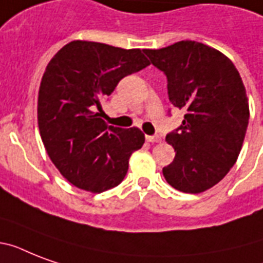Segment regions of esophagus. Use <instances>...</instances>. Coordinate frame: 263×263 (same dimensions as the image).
<instances>
[{
    "mask_svg": "<svg viewBox=\"0 0 263 263\" xmlns=\"http://www.w3.org/2000/svg\"><path fill=\"white\" fill-rule=\"evenodd\" d=\"M146 140L147 142H150V143H158V142H161V136L160 135H147L146 136Z\"/></svg>",
    "mask_w": 263,
    "mask_h": 263,
    "instance_id": "1",
    "label": "esophagus"
}]
</instances>
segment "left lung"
<instances>
[{"mask_svg":"<svg viewBox=\"0 0 263 263\" xmlns=\"http://www.w3.org/2000/svg\"><path fill=\"white\" fill-rule=\"evenodd\" d=\"M168 79L169 101L184 109L183 124L166 135L176 156L162 169L173 188L203 192L224 179L240 154L249 125V98L233 63L195 41L144 49Z\"/></svg>","mask_w":263,"mask_h":263,"instance_id":"left-lung-1","label":"left lung"}]
</instances>
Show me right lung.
<instances>
[{
	"instance_id": "obj_1",
	"label": "right lung",
	"mask_w": 263,
	"mask_h": 263,
	"mask_svg": "<svg viewBox=\"0 0 263 263\" xmlns=\"http://www.w3.org/2000/svg\"><path fill=\"white\" fill-rule=\"evenodd\" d=\"M150 65L140 49L72 41L47 64L38 125L47 156L71 184L99 194L119 185L144 143L139 128L107 125L101 103L127 75Z\"/></svg>"
}]
</instances>
